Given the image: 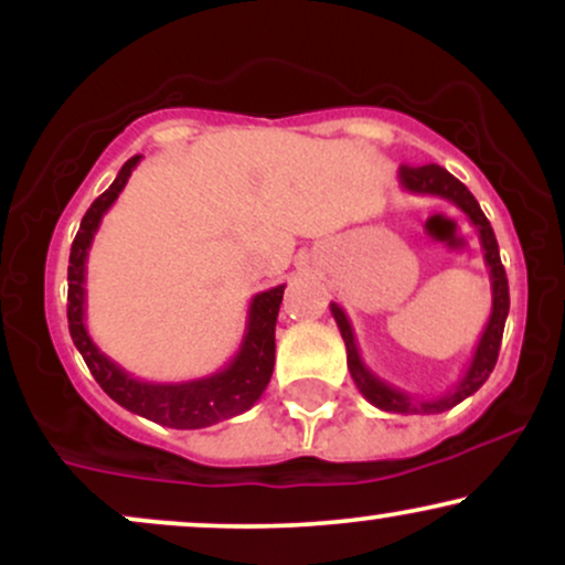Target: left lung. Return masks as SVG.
<instances>
[{
    "label": "left lung",
    "instance_id": "1",
    "mask_svg": "<svg viewBox=\"0 0 565 565\" xmlns=\"http://www.w3.org/2000/svg\"><path fill=\"white\" fill-rule=\"evenodd\" d=\"M398 183L404 191L408 193H419V196H440L446 201H451L459 212H465L472 225H476L478 238H481L483 246V260L486 268H489V278H491V316L489 323H486L481 340H478L476 353H472L468 372L462 374V380L454 385V391L446 395H438V398H414L401 387L391 385V382L380 380L377 374L372 372L361 359L359 345H355V334L353 327H350L345 310L340 305L332 302V316L340 327L342 340H345V350H348V369L350 377H353L355 387H359L361 395L374 404L382 412H393V414H440L446 408L462 404L465 398H470L478 387L489 380V374L494 372L497 355H499V345H502V332H504V321H508V310H510V289H508V276H504L502 260H499V246H497V236L491 231V223L486 220L481 212V204H478L476 196L454 178L451 172H446L444 167L438 164H425V167H401L398 170Z\"/></svg>",
    "mask_w": 565,
    "mask_h": 565
}]
</instances>
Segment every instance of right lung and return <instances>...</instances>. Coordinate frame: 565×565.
Wrapping results in <instances>:
<instances>
[{"label": "right lung", "mask_w": 565, "mask_h": 565, "mask_svg": "<svg viewBox=\"0 0 565 565\" xmlns=\"http://www.w3.org/2000/svg\"><path fill=\"white\" fill-rule=\"evenodd\" d=\"M140 164V157H132L121 167L119 174L108 191L93 201L87 215L82 217L79 233L71 244L68 257V332L76 350L82 353L84 364L89 366L97 385L103 387L119 406L127 412L140 414L151 423L178 427V430H199L223 419L244 414L246 408L257 404L265 387H268L270 374L276 364V319L281 308L284 287H274L252 297L249 313H246V329L242 337L238 353L233 355L231 364L210 377L188 380V382H148L138 380L121 369L116 361L108 359L100 348L95 345L93 337L84 323V281H87V255L100 220L125 191L129 174Z\"/></svg>", "instance_id": "add662e5"}]
</instances>
